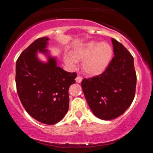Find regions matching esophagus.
I'll return each instance as SVG.
<instances>
[{
  "instance_id": "1",
  "label": "esophagus",
  "mask_w": 153,
  "mask_h": 153,
  "mask_svg": "<svg viewBox=\"0 0 153 153\" xmlns=\"http://www.w3.org/2000/svg\"><path fill=\"white\" fill-rule=\"evenodd\" d=\"M76 81L77 83H81L82 81V77H79V76H77L76 78Z\"/></svg>"
}]
</instances>
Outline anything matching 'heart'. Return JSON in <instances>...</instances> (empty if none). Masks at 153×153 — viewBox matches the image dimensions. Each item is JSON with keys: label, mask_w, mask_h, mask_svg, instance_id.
I'll return each mask as SVG.
<instances>
[{"label": "heart", "mask_w": 153, "mask_h": 153, "mask_svg": "<svg viewBox=\"0 0 153 153\" xmlns=\"http://www.w3.org/2000/svg\"><path fill=\"white\" fill-rule=\"evenodd\" d=\"M113 51L110 44L95 41L86 42L77 46L66 55L65 62L67 66L74 68L76 62L82 61V69L90 76H96L103 73L109 65L113 57Z\"/></svg>", "instance_id": "b5f03b06"}]
</instances>
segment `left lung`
<instances>
[{"instance_id":"left-lung-1","label":"left lung","mask_w":153,"mask_h":153,"mask_svg":"<svg viewBox=\"0 0 153 153\" xmlns=\"http://www.w3.org/2000/svg\"><path fill=\"white\" fill-rule=\"evenodd\" d=\"M114 57L107 69L97 76L84 79L82 88L96 117L111 120L122 115L135 96L136 75L134 58L122 44L111 38Z\"/></svg>"}]
</instances>
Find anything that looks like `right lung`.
I'll return each instance as SVG.
<instances>
[{"label":"right lung","instance_id":"add662e5","mask_svg":"<svg viewBox=\"0 0 153 153\" xmlns=\"http://www.w3.org/2000/svg\"><path fill=\"white\" fill-rule=\"evenodd\" d=\"M50 38H38L21 54L16 62L17 90L23 106L40 122L53 125L69 109V88L76 82V73L63 70L57 59L46 49ZM47 58L42 62L37 53Z\"/></svg>","mask_w":153,"mask_h":153}]
</instances>
